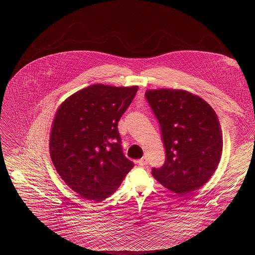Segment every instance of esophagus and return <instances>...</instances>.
Segmentation results:
<instances>
[{"mask_svg":"<svg viewBox=\"0 0 255 255\" xmlns=\"http://www.w3.org/2000/svg\"><path fill=\"white\" fill-rule=\"evenodd\" d=\"M147 163H148V160H147V156H146V155L143 156L141 159H139V160H138V164H139L140 166L146 165Z\"/></svg>","mask_w":255,"mask_h":255,"instance_id":"obj_1","label":"esophagus"}]
</instances>
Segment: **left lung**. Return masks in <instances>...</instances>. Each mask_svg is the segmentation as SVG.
I'll use <instances>...</instances> for the list:
<instances>
[{
	"instance_id": "8db88e82",
	"label": "left lung",
	"mask_w": 255,
	"mask_h": 255,
	"mask_svg": "<svg viewBox=\"0 0 255 255\" xmlns=\"http://www.w3.org/2000/svg\"><path fill=\"white\" fill-rule=\"evenodd\" d=\"M145 96L161 128L166 159L151 173L170 192L184 196L214 174L223 149L221 125L214 109L185 90H147Z\"/></svg>"
}]
</instances>
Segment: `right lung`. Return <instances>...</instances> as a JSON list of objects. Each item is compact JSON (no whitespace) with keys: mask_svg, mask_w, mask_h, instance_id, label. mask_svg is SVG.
<instances>
[{"mask_svg":"<svg viewBox=\"0 0 255 255\" xmlns=\"http://www.w3.org/2000/svg\"><path fill=\"white\" fill-rule=\"evenodd\" d=\"M137 90L92 85L66 98L54 115L52 163L64 183L87 200L111 196L133 167L122 153L117 125Z\"/></svg>","mask_w":255,"mask_h":255,"instance_id":"obj_1","label":"right lung"}]
</instances>
